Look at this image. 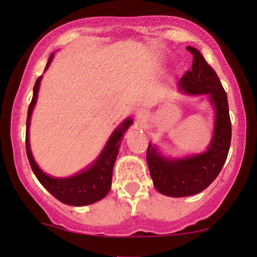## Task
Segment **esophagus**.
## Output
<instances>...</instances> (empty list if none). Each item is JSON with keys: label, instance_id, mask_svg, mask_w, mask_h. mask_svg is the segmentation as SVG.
<instances>
[{"label": "esophagus", "instance_id": "34e87169", "mask_svg": "<svg viewBox=\"0 0 257 257\" xmlns=\"http://www.w3.org/2000/svg\"><path fill=\"white\" fill-rule=\"evenodd\" d=\"M138 115H139V117H140V118H146V114H145V111H139V112H138Z\"/></svg>", "mask_w": 257, "mask_h": 257}]
</instances>
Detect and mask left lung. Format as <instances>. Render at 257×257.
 <instances>
[{
    "label": "left lung",
    "instance_id": "1",
    "mask_svg": "<svg viewBox=\"0 0 257 257\" xmlns=\"http://www.w3.org/2000/svg\"><path fill=\"white\" fill-rule=\"evenodd\" d=\"M187 50L193 55V66L181 77L180 88L188 94L209 95L216 109V122L210 147L200 155L183 160H166L149 143L147 162L154 186L161 194L173 197L190 196L206 189L220 174L231 141L227 93L220 78L200 50L193 47H187Z\"/></svg>",
    "mask_w": 257,
    "mask_h": 257
}]
</instances>
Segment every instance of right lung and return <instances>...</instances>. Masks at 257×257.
Masks as SVG:
<instances>
[{"label":"right lung","instance_id":"add662e5","mask_svg":"<svg viewBox=\"0 0 257 257\" xmlns=\"http://www.w3.org/2000/svg\"><path fill=\"white\" fill-rule=\"evenodd\" d=\"M53 55H50L49 60L46 66V69L49 67L53 59ZM42 76H40L34 85V94L33 100L30 102L28 108V116H27V132H26V150L27 156H28L30 167H32L34 174L40 181V183L49 191V193L61 201L62 203L69 204V206H87L94 202H97L98 200L103 198L109 193L111 188V179H112V168L117 156L119 143L122 141V135L128 126L132 124L133 119H125L122 123L117 131H115L111 135L107 146L100 157L96 160L90 168L85 170L83 173L77 174L73 177L68 179H54L44 174L39 168V166L35 163L33 159L32 152L29 148V124H30V116H32L33 108L37 100V91L40 88V82Z\"/></svg>","mask_w":257,"mask_h":257}]
</instances>
